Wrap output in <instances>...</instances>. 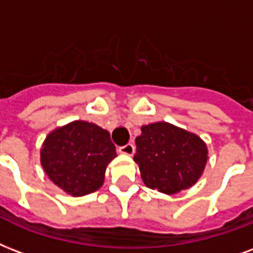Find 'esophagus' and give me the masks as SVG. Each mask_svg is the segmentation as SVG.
<instances>
[{"instance_id": "esophagus-1", "label": "esophagus", "mask_w": 253, "mask_h": 253, "mask_svg": "<svg viewBox=\"0 0 253 253\" xmlns=\"http://www.w3.org/2000/svg\"><path fill=\"white\" fill-rule=\"evenodd\" d=\"M119 152L123 154V155H128V157H131V155L135 152L134 144H131V143L125 144V146H122V147H119Z\"/></svg>"}]
</instances>
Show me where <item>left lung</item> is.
Masks as SVG:
<instances>
[{
	"instance_id": "8db88e82",
	"label": "left lung",
	"mask_w": 253,
	"mask_h": 253,
	"mask_svg": "<svg viewBox=\"0 0 253 253\" xmlns=\"http://www.w3.org/2000/svg\"><path fill=\"white\" fill-rule=\"evenodd\" d=\"M140 130L134 161L148 188L175 195L199 180L208 161L200 136L169 122L144 125Z\"/></svg>"
}]
</instances>
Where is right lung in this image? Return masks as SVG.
Listing matches in <instances>:
<instances>
[{"mask_svg":"<svg viewBox=\"0 0 253 253\" xmlns=\"http://www.w3.org/2000/svg\"><path fill=\"white\" fill-rule=\"evenodd\" d=\"M115 157L109 131L95 123L74 121L46 136L41 166L55 186L77 198L101 188L106 169Z\"/></svg>","mask_w":253,"mask_h":253,"instance_id":"right-lung-1","label":"right lung"}]
</instances>
